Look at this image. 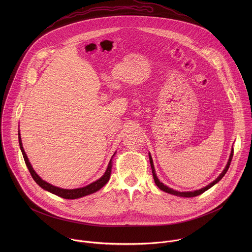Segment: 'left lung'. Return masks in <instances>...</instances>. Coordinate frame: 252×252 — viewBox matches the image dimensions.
Returning <instances> with one entry per match:
<instances>
[{
    "label": "left lung",
    "mask_w": 252,
    "mask_h": 252,
    "mask_svg": "<svg viewBox=\"0 0 252 252\" xmlns=\"http://www.w3.org/2000/svg\"><path fill=\"white\" fill-rule=\"evenodd\" d=\"M233 153H234V148L232 147L231 153H230V156H229V159H228V162H227V164H226V167L224 168L223 172H222L213 182H211L210 184H208L207 186H205V187H203V188H201V189H199V190L184 191V192H180V191H178V190H174L173 188H170L169 186L165 185L163 182H161V181L159 180V179L157 178L156 173H155V169H154V165H153V160H152L151 154L148 153V155H149V162H150V166H151V170H152V176H153V179H154V182H155V184L158 186V188H160L162 191H164V192H166V193H169V194H172V195H175V196L185 197V198H191V197H196V196H198V195H201L202 193H204L205 191H207L208 189H210L211 187H213L215 184H216L219 180H221V179L225 176L226 172L228 171V169H229V167H230V163H231L232 158H233Z\"/></svg>",
    "instance_id": "8db88e82"
}]
</instances>
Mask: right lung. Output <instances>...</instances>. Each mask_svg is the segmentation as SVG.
Instances as JSON below:
<instances>
[{"label": "right lung", "mask_w": 252, "mask_h": 252, "mask_svg": "<svg viewBox=\"0 0 252 252\" xmlns=\"http://www.w3.org/2000/svg\"><path fill=\"white\" fill-rule=\"evenodd\" d=\"M18 140H19V145H20V149H21V152L23 154V157H24V160H25V163H26V166L27 168L29 169V172L32 176V178L34 179V180L36 181V184L39 185L42 189L52 193V194H55L59 197H62L64 199H69V200H73V199H78V198H81V197H84V196H87V195H90V194H93L97 191H99L104 185H106L108 183L109 178H110V174H111V168H112V158L114 156V154L116 152H114V154L112 155L109 163H108V168L105 172V174L99 179V180H95L94 182L84 186V187H80V188H75V189H64V188H60V187H57V186H54L48 182H46L45 180H42L36 172L35 170L33 169L31 163L29 162V159L24 151V148L22 146V141H21V136H20V133H18Z\"/></svg>", "instance_id": "add662e5"}]
</instances>
